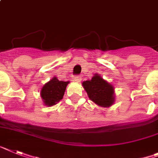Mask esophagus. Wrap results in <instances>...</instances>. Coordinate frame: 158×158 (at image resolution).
<instances>
[{"mask_svg":"<svg viewBox=\"0 0 158 158\" xmlns=\"http://www.w3.org/2000/svg\"><path fill=\"white\" fill-rule=\"evenodd\" d=\"M82 80L81 77L80 76H75L74 77V81L77 82V83H80Z\"/></svg>","mask_w":158,"mask_h":158,"instance_id":"34e87169","label":"esophagus"}]
</instances>
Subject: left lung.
<instances>
[{"label":"left lung","mask_w":158,"mask_h":158,"mask_svg":"<svg viewBox=\"0 0 158 158\" xmlns=\"http://www.w3.org/2000/svg\"><path fill=\"white\" fill-rule=\"evenodd\" d=\"M89 99L96 105L109 108L115 102V89L112 83H108L99 74H95L91 79L82 83Z\"/></svg>","instance_id":"left-lung-1"}]
</instances>
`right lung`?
<instances>
[{
    "label": "right lung",
    "mask_w": 158,
    "mask_h": 158,
    "mask_svg": "<svg viewBox=\"0 0 158 158\" xmlns=\"http://www.w3.org/2000/svg\"><path fill=\"white\" fill-rule=\"evenodd\" d=\"M68 83H70V81H60L55 76L45 83L40 93L43 104L47 107H51L58 104L63 98Z\"/></svg>",
    "instance_id": "1"
}]
</instances>
